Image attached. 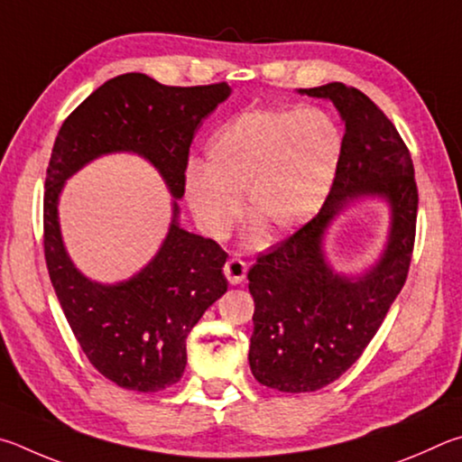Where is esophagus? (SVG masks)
Here are the masks:
<instances>
[{"instance_id":"esophagus-1","label":"esophagus","mask_w":462,"mask_h":462,"mask_svg":"<svg viewBox=\"0 0 462 462\" xmlns=\"http://www.w3.org/2000/svg\"><path fill=\"white\" fill-rule=\"evenodd\" d=\"M245 273H247V263L244 260H239V257H231V260L225 263V276L233 286L241 284V282L245 280Z\"/></svg>"}]
</instances>
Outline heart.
<instances>
[{
  "instance_id": "b5f03b06",
  "label": "heart",
  "mask_w": 462,
  "mask_h": 462,
  "mask_svg": "<svg viewBox=\"0 0 462 462\" xmlns=\"http://www.w3.org/2000/svg\"><path fill=\"white\" fill-rule=\"evenodd\" d=\"M341 152V129L319 107L245 111L210 135L205 166L186 168V202L215 239L237 223L241 197L257 226L273 237L288 236L327 202Z\"/></svg>"
}]
</instances>
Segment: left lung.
Segmentation results:
<instances>
[{"label": "left lung", "instance_id": "left-lung-1", "mask_svg": "<svg viewBox=\"0 0 462 462\" xmlns=\"http://www.w3.org/2000/svg\"><path fill=\"white\" fill-rule=\"evenodd\" d=\"M298 93L333 103L345 135L320 213L247 273L255 302L249 367L257 382L288 393L317 392L361 357L406 282L418 213L414 164L383 111L343 83ZM361 199L388 205L386 244L365 271L338 273L326 255L328 229Z\"/></svg>", "mask_w": 462, "mask_h": 462}]
</instances>
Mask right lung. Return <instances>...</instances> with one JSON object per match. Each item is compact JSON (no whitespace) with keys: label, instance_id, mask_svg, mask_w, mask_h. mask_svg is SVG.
Listing matches in <instances>:
<instances>
[{"label":"right lung","instance_id":"right-lung-1","mask_svg":"<svg viewBox=\"0 0 462 462\" xmlns=\"http://www.w3.org/2000/svg\"><path fill=\"white\" fill-rule=\"evenodd\" d=\"M226 83L166 87L127 72L107 80L64 121L44 190V255L52 288L80 349L113 383L158 392L186 367V337L226 292V254L180 226L189 148L202 119L229 99ZM109 152H135L157 168L173 218L157 255L132 279L103 285L80 273L63 245L58 202L70 175Z\"/></svg>","mask_w":462,"mask_h":462}]
</instances>
